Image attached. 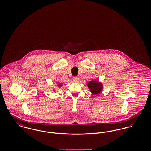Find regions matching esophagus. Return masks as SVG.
Segmentation results:
<instances>
[{"label": "esophagus", "instance_id": "34e87169", "mask_svg": "<svg viewBox=\"0 0 151 151\" xmlns=\"http://www.w3.org/2000/svg\"><path fill=\"white\" fill-rule=\"evenodd\" d=\"M73 81L75 82V83H78L79 81V78L78 77H74L73 78Z\"/></svg>", "mask_w": 151, "mask_h": 151}]
</instances>
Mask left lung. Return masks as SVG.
Returning <instances> with one entry per match:
<instances>
[{"mask_svg": "<svg viewBox=\"0 0 151 151\" xmlns=\"http://www.w3.org/2000/svg\"><path fill=\"white\" fill-rule=\"evenodd\" d=\"M86 86L89 90V92L93 95L100 93L104 89L103 84L100 81L96 79H93L88 81Z\"/></svg>", "mask_w": 151, "mask_h": 151, "instance_id": "obj_1", "label": "left lung"}]
</instances>
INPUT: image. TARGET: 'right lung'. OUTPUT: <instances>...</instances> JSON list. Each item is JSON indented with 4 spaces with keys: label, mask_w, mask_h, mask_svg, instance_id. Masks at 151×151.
<instances>
[{
    "label": "right lung",
    "mask_w": 151,
    "mask_h": 151,
    "mask_svg": "<svg viewBox=\"0 0 151 151\" xmlns=\"http://www.w3.org/2000/svg\"><path fill=\"white\" fill-rule=\"evenodd\" d=\"M62 86H63V83H58L57 88H61V87ZM52 91H53L54 92H56V91H57V89L54 88H52Z\"/></svg>",
    "instance_id": "1"
}]
</instances>
